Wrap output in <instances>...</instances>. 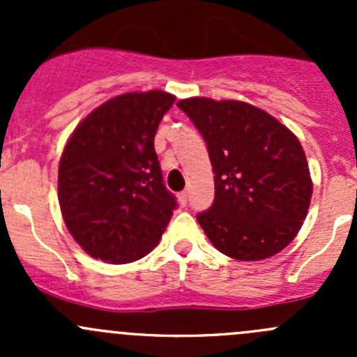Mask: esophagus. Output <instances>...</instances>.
<instances>
[{"instance_id": "34e87169", "label": "esophagus", "mask_w": 357, "mask_h": 357, "mask_svg": "<svg viewBox=\"0 0 357 357\" xmlns=\"http://www.w3.org/2000/svg\"><path fill=\"white\" fill-rule=\"evenodd\" d=\"M186 202H188V192H186V190H185V192L179 193V204L186 205Z\"/></svg>"}]
</instances>
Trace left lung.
Masks as SVG:
<instances>
[{"label":"left lung","instance_id":"1","mask_svg":"<svg viewBox=\"0 0 357 357\" xmlns=\"http://www.w3.org/2000/svg\"><path fill=\"white\" fill-rule=\"evenodd\" d=\"M207 145L215 195L197 214L212 245L238 261L283 250L301 229L312 195L301 143L268 112L243 102L181 100Z\"/></svg>","mask_w":357,"mask_h":357}]
</instances>
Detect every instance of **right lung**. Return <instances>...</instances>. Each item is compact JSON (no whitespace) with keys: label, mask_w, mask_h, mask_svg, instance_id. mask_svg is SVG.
I'll use <instances>...</instances> for the list:
<instances>
[{"label":"right lung","mask_w":357,"mask_h":357,"mask_svg":"<svg viewBox=\"0 0 357 357\" xmlns=\"http://www.w3.org/2000/svg\"><path fill=\"white\" fill-rule=\"evenodd\" d=\"M164 91L126 93L72 132L59 167L68 231L91 257L114 264L153 250L178 207L165 188L153 138L174 103Z\"/></svg>","instance_id":"right-lung-1"}]
</instances>
